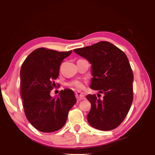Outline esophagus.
Segmentation results:
<instances>
[{"label": "esophagus", "instance_id": "1", "mask_svg": "<svg viewBox=\"0 0 155 155\" xmlns=\"http://www.w3.org/2000/svg\"><path fill=\"white\" fill-rule=\"evenodd\" d=\"M75 95H76V97L78 101H81L84 99V95L83 92L77 91L75 92Z\"/></svg>", "mask_w": 155, "mask_h": 155}]
</instances>
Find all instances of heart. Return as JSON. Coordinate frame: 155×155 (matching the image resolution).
Returning <instances> with one entry per match:
<instances>
[{"label":"heart","instance_id":"obj_1","mask_svg":"<svg viewBox=\"0 0 155 155\" xmlns=\"http://www.w3.org/2000/svg\"><path fill=\"white\" fill-rule=\"evenodd\" d=\"M70 86L75 89H77V90H81L84 87V82H82L81 81L76 80V81H73L70 83Z\"/></svg>","mask_w":155,"mask_h":155}]
</instances>
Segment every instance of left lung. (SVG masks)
I'll use <instances>...</instances> for the list:
<instances>
[{"label": "left lung", "mask_w": 155, "mask_h": 155, "mask_svg": "<svg viewBox=\"0 0 155 155\" xmlns=\"http://www.w3.org/2000/svg\"><path fill=\"white\" fill-rule=\"evenodd\" d=\"M74 51L92 65L90 88L104 94L103 100L95 95L86 96L91 104L89 124L101 130L115 129L127 116L133 98V74L127 56L108 41Z\"/></svg>", "instance_id": "1"}]
</instances>
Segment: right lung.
Listing matches in <instances>:
<instances>
[{
	"mask_svg": "<svg viewBox=\"0 0 155 155\" xmlns=\"http://www.w3.org/2000/svg\"><path fill=\"white\" fill-rule=\"evenodd\" d=\"M71 53L38 48L28 55L21 67L25 114L30 123L41 132L61 129L76 103L74 92L70 89L61 90L58 97L50 96V91L56 86L54 81L59 76L60 64Z\"/></svg>",
	"mask_w": 155,
	"mask_h": 155,
	"instance_id": "right-lung-1",
	"label": "right lung"
}]
</instances>
